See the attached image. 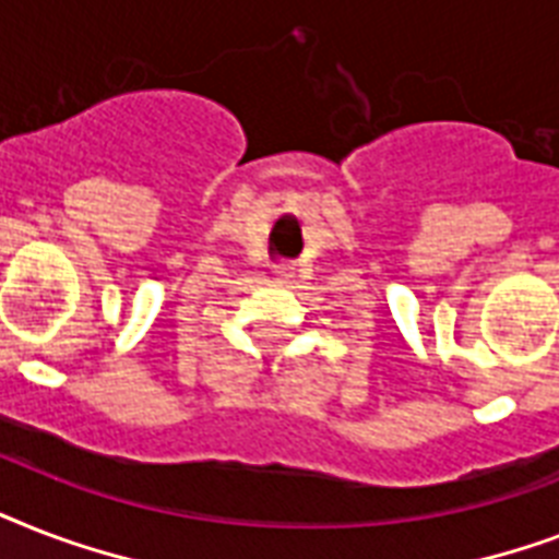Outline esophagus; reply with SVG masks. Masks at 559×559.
Returning <instances> with one entry per match:
<instances>
[{"label": "esophagus", "mask_w": 559, "mask_h": 559, "mask_svg": "<svg viewBox=\"0 0 559 559\" xmlns=\"http://www.w3.org/2000/svg\"><path fill=\"white\" fill-rule=\"evenodd\" d=\"M275 275H278V284H293L296 281V263H281V266H275Z\"/></svg>", "instance_id": "obj_1"}]
</instances>
